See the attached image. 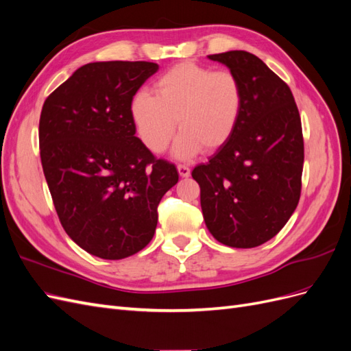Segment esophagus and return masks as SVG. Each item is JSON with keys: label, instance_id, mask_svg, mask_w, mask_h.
Here are the masks:
<instances>
[{"label": "esophagus", "instance_id": "obj_1", "mask_svg": "<svg viewBox=\"0 0 351 351\" xmlns=\"http://www.w3.org/2000/svg\"><path fill=\"white\" fill-rule=\"evenodd\" d=\"M177 171H178L180 177H189L190 176V168L187 165H178Z\"/></svg>", "mask_w": 351, "mask_h": 351}]
</instances>
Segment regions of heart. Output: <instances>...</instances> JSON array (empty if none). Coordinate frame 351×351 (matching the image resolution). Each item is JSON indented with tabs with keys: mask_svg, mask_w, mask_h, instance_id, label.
Returning a JSON list of instances; mask_svg holds the SVG:
<instances>
[{
	"mask_svg": "<svg viewBox=\"0 0 351 351\" xmlns=\"http://www.w3.org/2000/svg\"><path fill=\"white\" fill-rule=\"evenodd\" d=\"M155 95L137 92L130 115L139 139L162 154L177 136L173 155L192 159L202 147L217 151L237 129L244 105L240 80L231 71H214L196 62H180L155 82Z\"/></svg>",
	"mask_w": 351,
	"mask_h": 351,
	"instance_id": "1",
	"label": "heart"
}]
</instances>
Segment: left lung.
<instances>
[{"instance_id":"1","label":"left lung","mask_w":351,"mask_h":351,"mask_svg":"<svg viewBox=\"0 0 351 351\" xmlns=\"http://www.w3.org/2000/svg\"><path fill=\"white\" fill-rule=\"evenodd\" d=\"M230 69L244 93L237 129L209 162L195 167L209 232L230 247L267 243L287 224L300 199L303 134L293 93L256 56H208Z\"/></svg>"}]
</instances>
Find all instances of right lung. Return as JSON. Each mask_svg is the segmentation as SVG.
<instances>
[{"instance_id": "obj_1", "label": "right lung", "mask_w": 351, "mask_h": 351, "mask_svg": "<svg viewBox=\"0 0 351 351\" xmlns=\"http://www.w3.org/2000/svg\"><path fill=\"white\" fill-rule=\"evenodd\" d=\"M158 71L147 61L89 62L52 92L39 120L40 161L62 228L101 259H124L155 234L178 182L136 137L132 98Z\"/></svg>"}]
</instances>
